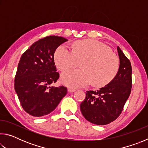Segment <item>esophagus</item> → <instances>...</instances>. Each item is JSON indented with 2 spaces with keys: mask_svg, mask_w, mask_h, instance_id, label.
Segmentation results:
<instances>
[{
  "mask_svg": "<svg viewBox=\"0 0 148 148\" xmlns=\"http://www.w3.org/2000/svg\"><path fill=\"white\" fill-rule=\"evenodd\" d=\"M75 91H76V89H73V88H71V87H69V88L68 89V91H69V92H74Z\"/></svg>",
  "mask_w": 148,
  "mask_h": 148,
  "instance_id": "1",
  "label": "esophagus"
}]
</instances>
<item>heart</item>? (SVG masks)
Segmentation results:
<instances>
[{
    "mask_svg": "<svg viewBox=\"0 0 148 148\" xmlns=\"http://www.w3.org/2000/svg\"><path fill=\"white\" fill-rule=\"evenodd\" d=\"M54 59L61 71L74 69L81 62L82 69L66 71L61 76L62 84L74 88L86 87L92 82L97 87H104L114 79L119 68L118 57L108 46L97 40L75 42L72 51L61 45L56 49Z\"/></svg>",
    "mask_w": 148,
    "mask_h": 148,
    "instance_id": "obj_1",
    "label": "heart"
}]
</instances>
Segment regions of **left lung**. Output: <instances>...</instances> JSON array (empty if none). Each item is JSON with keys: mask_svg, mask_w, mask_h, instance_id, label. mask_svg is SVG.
I'll return each instance as SVG.
<instances>
[{"mask_svg": "<svg viewBox=\"0 0 148 148\" xmlns=\"http://www.w3.org/2000/svg\"><path fill=\"white\" fill-rule=\"evenodd\" d=\"M120 64L112 81L97 91H87L80 110L87 121L98 125H107L119 117L132 88V66L129 59L117 46Z\"/></svg>", "mask_w": 148, "mask_h": 148, "instance_id": "8db88e82", "label": "left lung"}]
</instances>
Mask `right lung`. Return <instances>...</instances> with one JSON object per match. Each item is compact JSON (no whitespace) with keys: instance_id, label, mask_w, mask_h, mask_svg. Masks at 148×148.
I'll return each mask as SVG.
<instances>
[{"instance_id":"obj_1","label":"right lung","mask_w":148,"mask_h":148,"mask_svg":"<svg viewBox=\"0 0 148 148\" xmlns=\"http://www.w3.org/2000/svg\"><path fill=\"white\" fill-rule=\"evenodd\" d=\"M68 40L49 36L39 40L22 54L15 77V91L22 108L34 117L53 112L67 93L64 86H51L59 77L54 53Z\"/></svg>"}]
</instances>
